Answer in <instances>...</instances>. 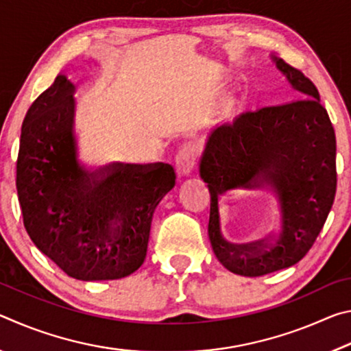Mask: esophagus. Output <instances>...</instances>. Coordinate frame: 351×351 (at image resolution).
Listing matches in <instances>:
<instances>
[{"label": "esophagus", "mask_w": 351, "mask_h": 351, "mask_svg": "<svg viewBox=\"0 0 351 351\" xmlns=\"http://www.w3.org/2000/svg\"><path fill=\"white\" fill-rule=\"evenodd\" d=\"M199 156L198 147L189 142V144H184L180 150L176 153L175 158V167L180 176H187L192 173V170L197 164V159Z\"/></svg>", "instance_id": "34e87169"}]
</instances>
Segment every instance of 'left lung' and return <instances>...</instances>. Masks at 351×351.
<instances>
[{
	"instance_id": "8db88e82",
	"label": "left lung",
	"mask_w": 351,
	"mask_h": 351,
	"mask_svg": "<svg viewBox=\"0 0 351 351\" xmlns=\"http://www.w3.org/2000/svg\"><path fill=\"white\" fill-rule=\"evenodd\" d=\"M305 99L245 111L210 133L199 175L210 192L209 239L226 269L260 277L305 257L322 230L336 195V136L317 88L300 69L274 57ZM230 188H265L278 223L265 239L235 245L222 234L219 201Z\"/></svg>"
}]
</instances>
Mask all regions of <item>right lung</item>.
I'll list each match as a JSON object with an SVG mask.
<instances>
[{"mask_svg": "<svg viewBox=\"0 0 351 351\" xmlns=\"http://www.w3.org/2000/svg\"><path fill=\"white\" fill-rule=\"evenodd\" d=\"M74 85L64 75L34 100L21 128L16 192L29 237L77 280H116L144 263L153 213L173 189L171 165L77 161Z\"/></svg>", "mask_w": 351, "mask_h": 351, "instance_id": "1", "label": "right lung"}]
</instances>
